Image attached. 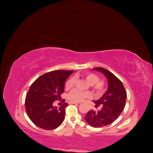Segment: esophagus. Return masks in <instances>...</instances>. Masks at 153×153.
Instances as JSON below:
<instances>
[{"mask_svg": "<svg viewBox=\"0 0 153 153\" xmlns=\"http://www.w3.org/2000/svg\"><path fill=\"white\" fill-rule=\"evenodd\" d=\"M69 104H78V103L73 102V101H70V102H69Z\"/></svg>", "mask_w": 153, "mask_h": 153, "instance_id": "obj_1", "label": "esophagus"}]
</instances>
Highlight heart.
Segmentation results:
<instances>
[{
  "label": "heart",
  "mask_w": 153,
  "mask_h": 153,
  "mask_svg": "<svg viewBox=\"0 0 153 153\" xmlns=\"http://www.w3.org/2000/svg\"><path fill=\"white\" fill-rule=\"evenodd\" d=\"M87 81L92 85V87L97 92H101L104 89V84L102 82H100L99 77L94 73H88L85 75ZM75 82V78L71 77L66 82V88L67 89H70L73 87L74 83ZM91 96V94L88 91H82L78 89L73 90L69 94L68 98L73 102H82L85 98H89Z\"/></svg>",
  "instance_id": "b5f03b06"
}]
</instances>
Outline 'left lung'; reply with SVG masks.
<instances>
[{"label":"left lung","instance_id":"obj_1","mask_svg":"<svg viewBox=\"0 0 153 153\" xmlns=\"http://www.w3.org/2000/svg\"><path fill=\"white\" fill-rule=\"evenodd\" d=\"M94 71L103 73L108 81V89L99 100L93 101L95 107L102 106L98 112L90 110L85 117V121L94 128H101L112 123L123 111L126 100V91L121 81L112 73L102 68H95Z\"/></svg>","mask_w":153,"mask_h":153}]
</instances>
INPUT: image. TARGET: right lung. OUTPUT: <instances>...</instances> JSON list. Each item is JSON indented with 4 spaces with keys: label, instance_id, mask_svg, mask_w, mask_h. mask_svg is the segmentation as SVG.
<instances>
[{
    "label": "right lung",
    "instance_id": "right-lung-1",
    "mask_svg": "<svg viewBox=\"0 0 153 153\" xmlns=\"http://www.w3.org/2000/svg\"><path fill=\"white\" fill-rule=\"evenodd\" d=\"M73 72V70L52 71L32 83L26 95L25 106L27 115L36 126L50 130L62 123L68 104L64 103L57 108L53 103L61 99L65 82Z\"/></svg>",
    "mask_w": 153,
    "mask_h": 153
}]
</instances>
